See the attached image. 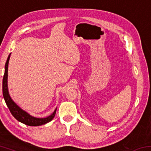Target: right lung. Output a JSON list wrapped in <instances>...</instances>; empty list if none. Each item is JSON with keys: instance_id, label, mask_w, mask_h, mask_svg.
<instances>
[{"instance_id": "1", "label": "right lung", "mask_w": 151, "mask_h": 151, "mask_svg": "<svg viewBox=\"0 0 151 151\" xmlns=\"http://www.w3.org/2000/svg\"><path fill=\"white\" fill-rule=\"evenodd\" d=\"M10 57H11V54L9 55L6 64H5L4 74L3 80H2V94H3L5 103H6L12 116L17 121L22 122V123L27 124L28 126H40V125L49 122L55 117L57 109L55 110L52 114H51L50 116L46 117V118H37V117L30 115L27 112L22 110L20 106H18L12 100L11 96H10L8 89V66Z\"/></svg>"}]
</instances>
